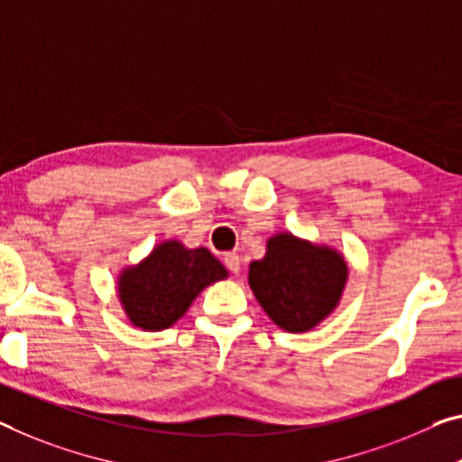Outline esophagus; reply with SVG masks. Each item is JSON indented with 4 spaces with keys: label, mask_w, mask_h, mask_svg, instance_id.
<instances>
[{
    "label": "esophagus",
    "mask_w": 462,
    "mask_h": 462,
    "mask_svg": "<svg viewBox=\"0 0 462 462\" xmlns=\"http://www.w3.org/2000/svg\"><path fill=\"white\" fill-rule=\"evenodd\" d=\"M223 262H225V266L229 268L233 274H239V271H241V258H239L237 254H225L223 255Z\"/></svg>",
    "instance_id": "obj_1"
}]
</instances>
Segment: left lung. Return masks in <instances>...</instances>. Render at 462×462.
I'll list each match as a JSON object with an SVG mask.
<instances>
[{"instance_id": "8db88e82", "label": "left lung", "mask_w": 462, "mask_h": 462, "mask_svg": "<svg viewBox=\"0 0 462 462\" xmlns=\"http://www.w3.org/2000/svg\"><path fill=\"white\" fill-rule=\"evenodd\" d=\"M346 281L349 264L343 252L291 231L268 237L264 258L254 260L247 273L264 314L293 335L316 328L338 308Z\"/></svg>"}]
</instances>
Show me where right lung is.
I'll return each mask as SVG.
<instances>
[{"mask_svg":"<svg viewBox=\"0 0 462 462\" xmlns=\"http://www.w3.org/2000/svg\"><path fill=\"white\" fill-rule=\"evenodd\" d=\"M229 271L207 247H186L180 239H165L138 264L117 274V297L132 326L161 332L189 310L204 289L225 281Z\"/></svg>","mask_w":462,"mask_h":462,"instance_id":"1","label":"right lung"}]
</instances>
